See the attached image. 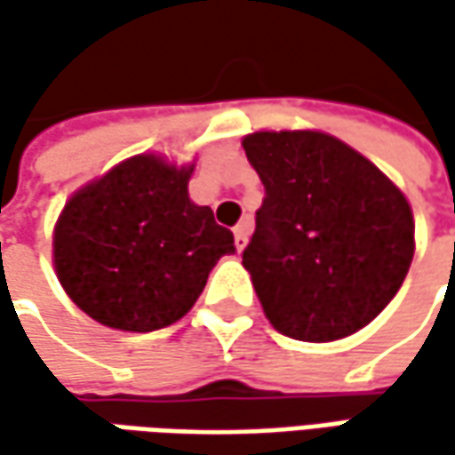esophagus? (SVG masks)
Returning a JSON list of instances; mask_svg holds the SVG:
<instances>
[{
  "mask_svg": "<svg viewBox=\"0 0 455 455\" xmlns=\"http://www.w3.org/2000/svg\"><path fill=\"white\" fill-rule=\"evenodd\" d=\"M235 248L237 251H243L245 248V243H248V233H251V220H243L240 225H235Z\"/></svg>",
  "mask_w": 455,
  "mask_h": 455,
  "instance_id": "obj_1",
  "label": "esophagus"
}]
</instances>
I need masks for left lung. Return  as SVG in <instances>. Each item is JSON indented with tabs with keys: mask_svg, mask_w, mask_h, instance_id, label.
I'll return each instance as SVG.
<instances>
[{
	"mask_svg": "<svg viewBox=\"0 0 455 455\" xmlns=\"http://www.w3.org/2000/svg\"><path fill=\"white\" fill-rule=\"evenodd\" d=\"M243 149L266 189L243 266L268 322L301 341L367 326L412 263L405 195L329 133L258 132Z\"/></svg>",
	"mask_w": 455,
	"mask_h": 455,
	"instance_id": "8db88e82",
	"label": "left lung"
}]
</instances>
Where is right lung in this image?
<instances>
[{
  "label": "right lung",
  "instance_id": "obj_1",
  "mask_svg": "<svg viewBox=\"0 0 455 455\" xmlns=\"http://www.w3.org/2000/svg\"><path fill=\"white\" fill-rule=\"evenodd\" d=\"M192 166L141 154L83 187L55 228V271L91 319L124 331L180 322L200 299L222 255L228 228L189 200Z\"/></svg>",
  "mask_w": 455,
  "mask_h": 455
}]
</instances>
